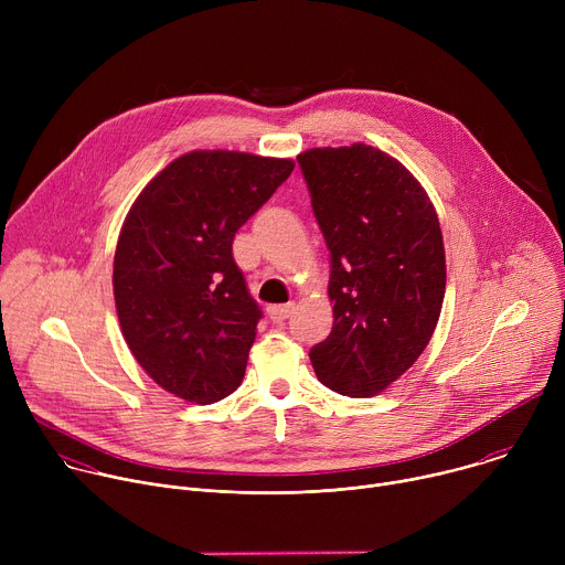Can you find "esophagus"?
I'll return each mask as SVG.
<instances>
[{
  "label": "esophagus",
  "mask_w": 565,
  "mask_h": 565,
  "mask_svg": "<svg viewBox=\"0 0 565 565\" xmlns=\"http://www.w3.org/2000/svg\"><path fill=\"white\" fill-rule=\"evenodd\" d=\"M295 303H284V306H270L268 317L275 321V324H284V321L292 315Z\"/></svg>",
  "instance_id": "esophagus-1"
}]
</instances>
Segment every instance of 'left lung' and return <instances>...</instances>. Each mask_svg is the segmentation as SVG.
I'll return each instance as SVG.
<instances>
[{
	"mask_svg": "<svg viewBox=\"0 0 565 565\" xmlns=\"http://www.w3.org/2000/svg\"><path fill=\"white\" fill-rule=\"evenodd\" d=\"M331 250L333 331L310 349L329 388L371 397L427 349L445 297V246L423 185L388 153L355 142L297 156Z\"/></svg>",
	"mask_w": 565,
	"mask_h": 565,
	"instance_id": "1",
	"label": "left lung"
}]
</instances>
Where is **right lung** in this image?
I'll list each match as a JSON object with an SVG mask.
<instances>
[{
	"label": "right lung",
	"instance_id": "obj_1",
	"mask_svg": "<svg viewBox=\"0 0 565 565\" xmlns=\"http://www.w3.org/2000/svg\"><path fill=\"white\" fill-rule=\"evenodd\" d=\"M288 158L190 151L131 205L114 257V297L129 351L149 377L196 405L244 380L262 308L232 241L290 177Z\"/></svg>",
	"mask_w": 565,
	"mask_h": 565
}]
</instances>
